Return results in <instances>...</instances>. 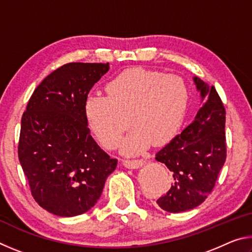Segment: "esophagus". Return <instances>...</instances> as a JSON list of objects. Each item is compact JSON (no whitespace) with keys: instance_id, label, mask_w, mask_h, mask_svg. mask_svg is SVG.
<instances>
[{"instance_id":"1","label":"esophagus","mask_w":252,"mask_h":252,"mask_svg":"<svg viewBox=\"0 0 252 252\" xmlns=\"http://www.w3.org/2000/svg\"><path fill=\"white\" fill-rule=\"evenodd\" d=\"M144 160L140 159V160H125L123 161V165L127 169H139L141 168L144 164Z\"/></svg>"}]
</instances>
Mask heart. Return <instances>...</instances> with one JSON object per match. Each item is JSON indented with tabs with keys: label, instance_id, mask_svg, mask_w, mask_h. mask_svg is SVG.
Listing matches in <instances>:
<instances>
[{
	"label": "heart",
	"instance_id": "obj_1",
	"mask_svg": "<svg viewBox=\"0 0 252 252\" xmlns=\"http://www.w3.org/2000/svg\"><path fill=\"white\" fill-rule=\"evenodd\" d=\"M108 95L91 92L85 96L84 116L91 131L105 148H114L129 123L133 127L123 139L127 156L168 140L185 119L189 90L181 76L132 67L106 84Z\"/></svg>",
	"mask_w": 252,
	"mask_h": 252
}]
</instances>
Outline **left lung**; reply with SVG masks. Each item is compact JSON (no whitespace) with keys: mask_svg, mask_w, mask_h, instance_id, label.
<instances>
[{"mask_svg":"<svg viewBox=\"0 0 252 252\" xmlns=\"http://www.w3.org/2000/svg\"><path fill=\"white\" fill-rule=\"evenodd\" d=\"M201 106L191 125L156 155L172 172L173 185L157 200L168 212L191 210L207 199L227 157L225 111L215 87L193 76Z\"/></svg>","mask_w":252,"mask_h":252,"instance_id":"1","label":"left lung"}]
</instances>
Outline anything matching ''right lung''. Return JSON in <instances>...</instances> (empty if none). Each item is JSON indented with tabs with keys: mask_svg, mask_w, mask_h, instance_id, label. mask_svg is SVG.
Segmentation results:
<instances>
[{
	"mask_svg": "<svg viewBox=\"0 0 252 252\" xmlns=\"http://www.w3.org/2000/svg\"><path fill=\"white\" fill-rule=\"evenodd\" d=\"M109 63H67L42 81L21 121L19 160L35 201L59 217L82 215L117 168L91 136L85 96Z\"/></svg>",
	"mask_w": 252,
	"mask_h": 252,
	"instance_id": "add662e5",
	"label": "right lung"
}]
</instances>
